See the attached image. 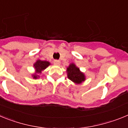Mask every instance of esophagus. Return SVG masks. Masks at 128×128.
Wrapping results in <instances>:
<instances>
[{
    "label": "esophagus",
    "instance_id": "34e87169",
    "mask_svg": "<svg viewBox=\"0 0 128 128\" xmlns=\"http://www.w3.org/2000/svg\"><path fill=\"white\" fill-rule=\"evenodd\" d=\"M54 63L56 65H60L61 62H60V60H56L54 61Z\"/></svg>",
    "mask_w": 128,
    "mask_h": 128
}]
</instances>
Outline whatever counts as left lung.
Here are the masks:
<instances>
[{
	"label": "left lung",
	"mask_w": 128,
	"mask_h": 128,
	"mask_svg": "<svg viewBox=\"0 0 128 128\" xmlns=\"http://www.w3.org/2000/svg\"><path fill=\"white\" fill-rule=\"evenodd\" d=\"M68 78L76 83L81 84L85 80V76L80 71V68L77 67L74 63H71L66 68Z\"/></svg>",
	"instance_id": "1"
}]
</instances>
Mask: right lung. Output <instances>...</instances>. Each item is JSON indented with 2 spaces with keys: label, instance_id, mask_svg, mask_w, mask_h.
Returning <instances> with one entry per match:
<instances>
[{
  "label": "right lung",
  "instance_id": "add662e5",
  "mask_svg": "<svg viewBox=\"0 0 128 128\" xmlns=\"http://www.w3.org/2000/svg\"><path fill=\"white\" fill-rule=\"evenodd\" d=\"M50 65V63L47 61H42V60H37L36 63L34 64V67L35 68V73L32 75L34 79H37L39 76L38 74H41L44 70H45L48 66Z\"/></svg>",
  "mask_w": 128,
  "mask_h": 128
}]
</instances>
